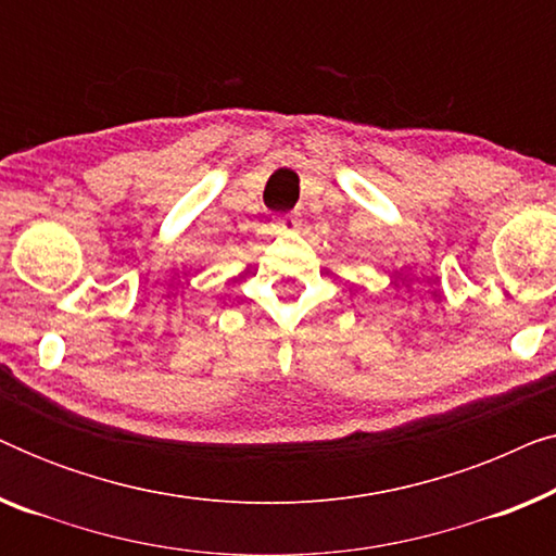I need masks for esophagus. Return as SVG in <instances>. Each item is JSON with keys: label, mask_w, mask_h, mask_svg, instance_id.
Segmentation results:
<instances>
[{"label": "esophagus", "mask_w": 556, "mask_h": 556, "mask_svg": "<svg viewBox=\"0 0 556 556\" xmlns=\"http://www.w3.org/2000/svg\"><path fill=\"white\" fill-rule=\"evenodd\" d=\"M273 225H276L280 232H291V230H295V227H299V217H295L293 212H286V215L273 217Z\"/></svg>", "instance_id": "obj_1"}]
</instances>
